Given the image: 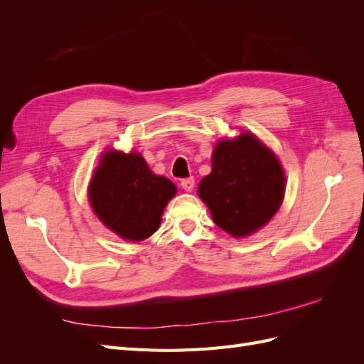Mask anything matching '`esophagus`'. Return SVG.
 Returning <instances> with one entry per match:
<instances>
[{"instance_id":"esophagus-1","label":"esophagus","mask_w":364,"mask_h":364,"mask_svg":"<svg viewBox=\"0 0 364 364\" xmlns=\"http://www.w3.org/2000/svg\"><path fill=\"white\" fill-rule=\"evenodd\" d=\"M181 186L182 188L185 190V191H193V188H194V179L193 178H188V179H183L182 182H181Z\"/></svg>"}]
</instances>
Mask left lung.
<instances>
[{
	"instance_id": "left-lung-1",
	"label": "left lung",
	"mask_w": 364,
	"mask_h": 364,
	"mask_svg": "<svg viewBox=\"0 0 364 364\" xmlns=\"http://www.w3.org/2000/svg\"><path fill=\"white\" fill-rule=\"evenodd\" d=\"M199 185L214 223L235 238L257 232L279 209L285 176L277 155L250 132L220 139Z\"/></svg>"
}]
</instances>
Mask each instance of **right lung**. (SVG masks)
Listing matches in <instances>:
<instances>
[{
    "instance_id": "obj_1",
    "label": "right lung",
    "mask_w": 364,
    "mask_h": 364,
    "mask_svg": "<svg viewBox=\"0 0 364 364\" xmlns=\"http://www.w3.org/2000/svg\"><path fill=\"white\" fill-rule=\"evenodd\" d=\"M176 185L153 174L139 153L109 150L90 183V203L102 223L130 241L155 234Z\"/></svg>"
}]
</instances>
